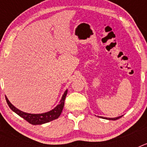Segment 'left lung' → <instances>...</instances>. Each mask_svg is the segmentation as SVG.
Instances as JSON below:
<instances>
[{
  "label": "left lung",
  "mask_w": 147,
  "mask_h": 147,
  "mask_svg": "<svg viewBox=\"0 0 147 147\" xmlns=\"http://www.w3.org/2000/svg\"><path fill=\"white\" fill-rule=\"evenodd\" d=\"M121 117H122V115H121V116H119V117H116V118H104V117H102V119H107V120H117V119H120Z\"/></svg>",
  "instance_id": "8db88e82"
}]
</instances>
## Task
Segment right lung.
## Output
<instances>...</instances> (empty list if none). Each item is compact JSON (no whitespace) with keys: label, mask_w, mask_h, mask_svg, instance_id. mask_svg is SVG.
<instances>
[{"label":"right lung","mask_w":147,"mask_h":147,"mask_svg":"<svg viewBox=\"0 0 147 147\" xmlns=\"http://www.w3.org/2000/svg\"><path fill=\"white\" fill-rule=\"evenodd\" d=\"M67 93V90H66L65 91L64 94L62 95V97L61 98L60 102H59V105H57V106L55 107L53 110H50L47 113H40V114H32V113H24L21 110H18V108L12 105L11 104V102L9 101V99L7 98V97L6 96V102H7L9 107H10L12 111L15 113L18 114V115H20V117H22L23 119H25L26 121L30 123L31 124H33V125H37V124H45V123H48L49 121H51L54 120V119H57L59 118V116L60 115L62 111V109L64 107V102L65 99L66 95Z\"/></svg>","instance_id":"add662e5"}]
</instances>
